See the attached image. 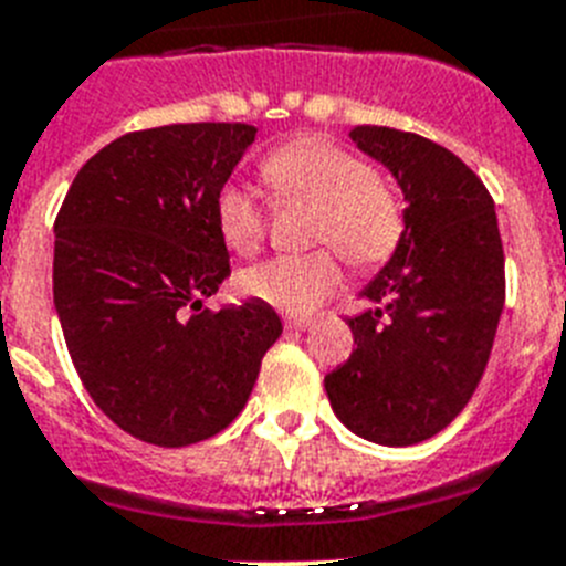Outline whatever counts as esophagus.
Returning <instances> with one entry per match:
<instances>
[{
	"instance_id": "esophagus-1",
	"label": "esophagus",
	"mask_w": 566,
	"mask_h": 566,
	"mask_svg": "<svg viewBox=\"0 0 566 566\" xmlns=\"http://www.w3.org/2000/svg\"><path fill=\"white\" fill-rule=\"evenodd\" d=\"M312 326H314L312 319H294V317L286 319V332H306V328Z\"/></svg>"
}]
</instances>
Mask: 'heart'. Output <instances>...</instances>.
I'll return each mask as SVG.
<instances>
[{
  "instance_id": "obj_1",
  "label": "heart",
  "mask_w": 566,
  "mask_h": 566,
  "mask_svg": "<svg viewBox=\"0 0 566 566\" xmlns=\"http://www.w3.org/2000/svg\"><path fill=\"white\" fill-rule=\"evenodd\" d=\"M274 201L312 207L308 254L272 258L240 274V292L289 314H308L343 283L339 259L371 269L397 249L405 212L397 189L363 155L319 135H300L260 161ZM214 223L232 252L252 258L266 240V209L247 189L227 184L214 195Z\"/></svg>"
}]
</instances>
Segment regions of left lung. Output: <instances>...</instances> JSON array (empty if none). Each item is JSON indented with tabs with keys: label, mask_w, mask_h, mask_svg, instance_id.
I'll list each match as a JSON object with an SVG mask.
<instances>
[{
	"label": "left lung",
	"mask_w": 566,
	"mask_h": 566,
	"mask_svg": "<svg viewBox=\"0 0 566 566\" xmlns=\"http://www.w3.org/2000/svg\"><path fill=\"white\" fill-rule=\"evenodd\" d=\"M405 192V232L348 317L357 348L326 377L339 422L405 448L462 413L488 368L504 308V249L488 187L451 149L394 127H354Z\"/></svg>",
	"instance_id": "obj_1"
}]
</instances>
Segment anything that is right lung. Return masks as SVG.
Wrapping results in <instances>:
<instances>
[{"label": "right lung", "mask_w": 566, "mask_h": 566, "mask_svg": "<svg viewBox=\"0 0 566 566\" xmlns=\"http://www.w3.org/2000/svg\"><path fill=\"white\" fill-rule=\"evenodd\" d=\"M258 129H138L98 149L56 214L53 303L78 379L122 431L158 448L221 433L283 334L247 300L203 308L232 274L214 195Z\"/></svg>", "instance_id": "1"}]
</instances>
